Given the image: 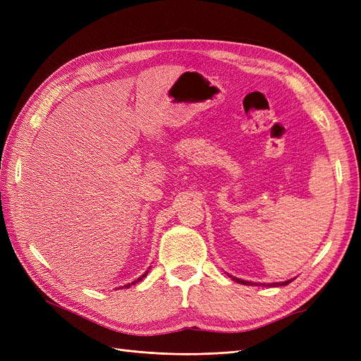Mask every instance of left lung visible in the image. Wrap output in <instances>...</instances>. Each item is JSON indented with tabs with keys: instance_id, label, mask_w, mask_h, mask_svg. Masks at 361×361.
<instances>
[{
	"instance_id": "8db88e82",
	"label": "left lung",
	"mask_w": 361,
	"mask_h": 361,
	"mask_svg": "<svg viewBox=\"0 0 361 361\" xmlns=\"http://www.w3.org/2000/svg\"><path fill=\"white\" fill-rule=\"evenodd\" d=\"M232 277V276H231ZM232 280H235V281H238V283H241V285H256V286H286V285H289V283L292 281V280H286V281H281V283H268V285H265V283H251V281H245V280H241V279H236V277H232Z\"/></svg>"
}]
</instances>
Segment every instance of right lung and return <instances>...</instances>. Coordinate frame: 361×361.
I'll use <instances>...</instances> for the list:
<instances>
[{"label":"right lung","mask_w":361,"mask_h":361,"mask_svg":"<svg viewBox=\"0 0 361 361\" xmlns=\"http://www.w3.org/2000/svg\"><path fill=\"white\" fill-rule=\"evenodd\" d=\"M147 276V272H145V274L143 276H141V277H138L137 280H134L133 283H128V285H125V288H130V286H133V285H135V283H138V281H141V280H143L145 277Z\"/></svg>","instance_id":"1"}]
</instances>
